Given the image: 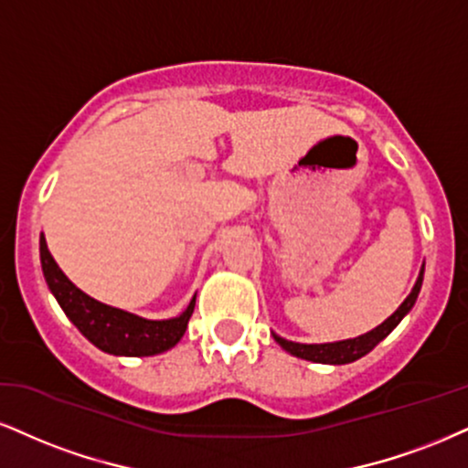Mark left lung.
I'll list each match as a JSON object with an SVG mask.
<instances>
[{"label": "left lung", "mask_w": 468, "mask_h": 468, "mask_svg": "<svg viewBox=\"0 0 468 468\" xmlns=\"http://www.w3.org/2000/svg\"><path fill=\"white\" fill-rule=\"evenodd\" d=\"M423 271L425 267H420V273L417 278V284H414L412 292L403 299V303L395 310L393 314L386 319L382 325H378L375 330L362 334L357 338H347V340H336V343H323V345H303V343H292V340H286L273 334L275 343L280 345L282 349H286L291 356L302 357V360H310V362H321V365H349V362H356L357 357L367 356L375 345L382 343V340L388 336L390 332L399 325L403 316L412 310L414 302H417L419 292H420V284H423Z\"/></svg>", "instance_id": "obj_1"}]
</instances>
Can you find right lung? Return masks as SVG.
<instances>
[{"instance_id": "right-lung-1", "label": "right lung", "mask_w": 468, "mask_h": 468, "mask_svg": "<svg viewBox=\"0 0 468 468\" xmlns=\"http://www.w3.org/2000/svg\"><path fill=\"white\" fill-rule=\"evenodd\" d=\"M40 267L51 295L65 310L69 321L84 334L97 349L112 356H155L176 347L186 332L188 319L195 310V297L180 316L165 321H149L125 310L112 308L80 291L71 280L62 273L40 234Z\"/></svg>"}]
</instances>
